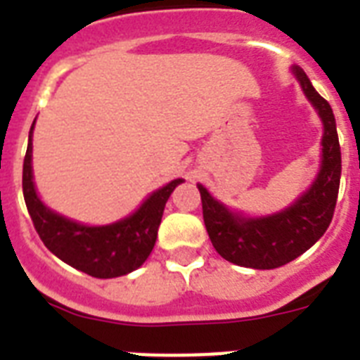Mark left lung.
<instances>
[{"label":"left lung","instance_id":"obj_1","mask_svg":"<svg viewBox=\"0 0 360 360\" xmlns=\"http://www.w3.org/2000/svg\"><path fill=\"white\" fill-rule=\"evenodd\" d=\"M291 72L323 124L321 158L312 185L288 207L271 214L250 217L226 207L198 183L203 222L214 250L240 267L276 269L293 262L321 239L335 213L342 175L335 114L330 104L314 89L312 82L299 65H293Z\"/></svg>","mask_w":360,"mask_h":360}]
</instances>
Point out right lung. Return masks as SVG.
<instances>
[{"mask_svg": "<svg viewBox=\"0 0 360 360\" xmlns=\"http://www.w3.org/2000/svg\"><path fill=\"white\" fill-rule=\"evenodd\" d=\"M33 129L31 124L24 158L22 188L30 217L44 246L70 267L95 278L123 276L143 265L157 240L164 205L181 185L174 179L153 191L134 213L112 224L89 226L53 211L42 202L33 181Z\"/></svg>", "mask_w": 360, "mask_h": 360, "instance_id": "obj_1", "label": "right lung"}]
</instances>
